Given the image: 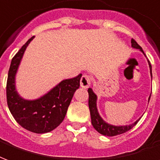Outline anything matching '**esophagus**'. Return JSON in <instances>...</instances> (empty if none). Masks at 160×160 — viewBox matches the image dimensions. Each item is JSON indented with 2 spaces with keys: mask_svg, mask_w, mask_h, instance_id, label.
<instances>
[{
  "mask_svg": "<svg viewBox=\"0 0 160 160\" xmlns=\"http://www.w3.org/2000/svg\"><path fill=\"white\" fill-rule=\"evenodd\" d=\"M91 80H92V79H91V77L89 75L84 74L80 79V86L84 89H87L89 87L90 84H91Z\"/></svg>",
  "mask_w": 160,
  "mask_h": 160,
  "instance_id": "obj_1",
  "label": "esophagus"
}]
</instances>
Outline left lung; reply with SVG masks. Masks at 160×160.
<instances>
[{
  "label": "left lung",
  "mask_w": 160,
  "mask_h": 160,
  "mask_svg": "<svg viewBox=\"0 0 160 160\" xmlns=\"http://www.w3.org/2000/svg\"><path fill=\"white\" fill-rule=\"evenodd\" d=\"M131 47L136 49H139L145 55V53L143 52L142 48L137 43V41H135L134 39H131ZM148 64H149L150 68V74L152 77V66L150 64L149 61H148ZM88 93H89V104L90 113H91V119H92V124L93 127L95 128L97 131H98L100 134L103 135V136H108V137H114L117 135H120L125 133L126 131H130L131 128H133V126L137 125V122L139 121V119H137L136 122L133 124H131L129 125H110L106 121H104L102 118L100 116V114L98 113V108H97V100H98V97L95 93L93 92L92 88L88 89ZM151 97V95H150ZM150 97L148 98V102H149Z\"/></svg>",
  "instance_id": "1"
}]
</instances>
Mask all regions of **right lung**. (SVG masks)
Returning a JSON list of instances; mask_svg holds the SVG:
<instances>
[{
  "label": "right lung",
  "instance_id": "add662e5",
  "mask_svg": "<svg viewBox=\"0 0 160 160\" xmlns=\"http://www.w3.org/2000/svg\"><path fill=\"white\" fill-rule=\"evenodd\" d=\"M34 37L30 38L12 59L7 82V101L12 115L22 127L42 134L53 131L62 122L74 93L80 87L82 74L62 80L35 100H26L20 97L16 90L15 77L23 53Z\"/></svg>",
  "mask_w": 160,
  "mask_h": 160
}]
</instances>
